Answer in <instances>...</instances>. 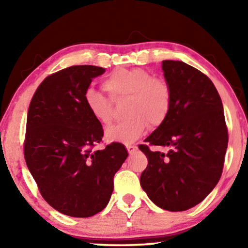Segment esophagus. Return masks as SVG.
Wrapping results in <instances>:
<instances>
[{"label":"esophagus","mask_w":248,"mask_h":248,"mask_svg":"<svg viewBox=\"0 0 248 248\" xmlns=\"http://www.w3.org/2000/svg\"><path fill=\"white\" fill-rule=\"evenodd\" d=\"M126 149H127L128 154L132 155L138 150V147H137V145H134V144H126Z\"/></svg>","instance_id":"1"}]
</instances>
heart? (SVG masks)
Instances as JSON below:
<instances>
[{
	"instance_id": "obj_1",
	"label": "heart",
	"mask_w": 248,
	"mask_h": 248,
	"mask_svg": "<svg viewBox=\"0 0 248 248\" xmlns=\"http://www.w3.org/2000/svg\"><path fill=\"white\" fill-rule=\"evenodd\" d=\"M103 89L111 100H126L124 115L127 117L106 131L109 141L132 143L143 134L148 125L154 128L165 123L171 110L169 84L143 69L115 70L104 80ZM84 104L94 120L103 125L111 123L113 105L108 98L89 89L84 93Z\"/></svg>"
}]
</instances>
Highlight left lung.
<instances>
[{
  "label": "left lung",
  "instance_id": "left-lung-1",
  "mask_svg": "<svg viewBox=\"0 0 248 248\" xmlns=\"http://www.w3.org/2000/svg\"><path fill=\"white\" fill-rule=\"evenodd\" d=\"M161 67L172 106L165 123L139 145L148 158L140 184L159 208L185 211L218 184L228 131L221 98L205 74L182 61H162ZM149 145L168 146L170 151L151 152Z\"/></svg>",
  "mask_w": 248,
  "mask_h": 248
}]
</instances>
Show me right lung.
<instances>
[{
	"instance_id": "1",
	"label": "right lung",
	"mask_w": 248,
	"mask_h": 248,
	"mask_svg": "<svg viewBox=\"0 0 248 248\" xmlns=\"http://www.w3.org/2000/svg\"><path fill=\"white\" fill-rule=\"evenodd\" d=\"M104 72V67L74 65L50 74L37 88L27 116V167L45 201L76 218L106 208L114 175L128 155L118 142L93 150L104 131L88 110L84 93Z\"/></svg>"
}]
</instances>
